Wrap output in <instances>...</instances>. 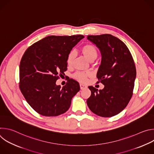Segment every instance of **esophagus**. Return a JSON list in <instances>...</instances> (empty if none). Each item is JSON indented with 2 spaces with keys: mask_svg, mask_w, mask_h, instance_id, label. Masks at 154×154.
<instances>
[{
  "mask_svg": "<svg viewBox=\"0 0 154 154\" xmlns=\"http://www.w3.org/2000/svg\"><path fill=\"white\" fill-rule=\"evenodd\" d=\"M80 89H81V90H83V89L86 88H87V86L85 85L84 84L80 83Z\"/></svg>",
  "mask_w": 154,
  "mask_h": 154,
  "instance_id": "obj_1",
  "label": "esophagus"
}]
</instances>
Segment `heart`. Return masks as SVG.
Returning a JSON list of instances; mask_svg holds the SVG:
<instances>
[{
    "label": "heart",
    "instance_id": "1",
    "mask_svg": "<svg viewBox=\"0 0 154 154\" xmlns=\"http://www.w3.org/2000/svg\"><path fill=\"white\" fill-rule=\"evenodd\" d=\"M81 51L83 54L86 57V58L88 60H90V61L94 60L97 56V49L94 46L91 45H84L81 48ZM74 58H75V52L74 51H71L68 54L67 57V59H66L67 64L68 65H71L73 63ZM90 75L91 74L89 72H77L76 73L74 74V77L80 82H85L86 80L87 77L90 76Z\"/></svg>",
    "mask_w": 154,
    "mask_h": 154
}]
</instances>
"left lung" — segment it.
Segmentation results:
<instances>
[{"label": "left lung", "instance_id": "1", "mask_svg": "<svg viewBox=\"0 0 154 154\" xmlns=\"http://www.w3.org/2000/svg\"><path fill=\"white\" fill-rule=\"evenodd\" d=\"M87 39L101 53L97 77L104 88L98 90L89 86L91 94L86 103L96 115L112 117L123 110L133 95L137 74L135 63L127 46L112 35H88Z\"/></svg>", "mask_w": 154, "mask_h": 154}]
</instances>
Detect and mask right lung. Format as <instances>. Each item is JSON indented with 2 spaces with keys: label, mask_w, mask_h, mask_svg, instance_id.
<instances>
[{
  "label": "right lung",
  "mask_w": 154,
  "mask_h": 154,
  "mask_svg": "<svg viewBox=\"0 0 154 154\" xmlns=\"http://www.w3.org/2000/svg\"><path fill=\"white\" fill-rule=\"evenodd\" d=\"M84 38L48 36L30 46L19 66V88L31 107L45 116H57L69 108L79 83L70 79L61 88L56 85L58 74L67 70L68 54Z\"/></svg>",
  "instance_id": "1"
}]
</instances>
